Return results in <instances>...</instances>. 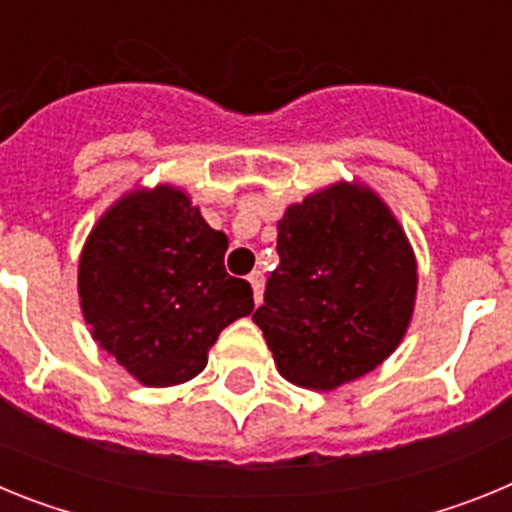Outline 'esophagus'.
I'll return each mask as SVG.
<instances>
[{
	"mask_svg": "<svg viewBox=\"0 0 512 512\" xmlns=\"http://www.w3.org/2000/svg\"><path fill=\"white\" fill-rule=\"evenodd\" d=\"M248 282H251L253 289V302L259 305L261 297H264V274H261V271H253L251 277H248Z\"/></svg>",
	"mask_w": 512,
	"mask_h": 512,
	"instance_id": "obj_1",
	"label": "esophagus"
}]
</instances>
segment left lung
I'll use <instances>...</instances> for the list:
<instances>
[{
  "label": "left lung",
  "mask_w": 512,
  "mask_h": 512,
  "mask_svg": "<svg viewBox=\"0 0 512 512\" xmlns=\"http://www.w3.org/2000/svg\"><path fill=\"white\" fill-rule=\"evenodd\" d=\"M279 266L253 323L277 369L307 390H336L377 369L413 318L418 266L408 235L369 187L338 182L287 207Z\"/></svg>",
  "instance_id": "1"
}]
</instances>
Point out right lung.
Here are the masks:
<instances>
[{"instance_id":"add662e5","label":"right lung","mask_w":512,"mask_h":512,"mask_svg":"<svg viewBox=\"0 0 512 512\" xmlns=\"http://www.w3.org/2000/svg\"><path fill=\"white\" fill-rule=\"evenodd\" d=\"M228 238L176 187L125 194L79 259L92 338L146 387L189 382L220 330L251 315L253 289L225 271Z\"/></svg>"}]
</instances>
